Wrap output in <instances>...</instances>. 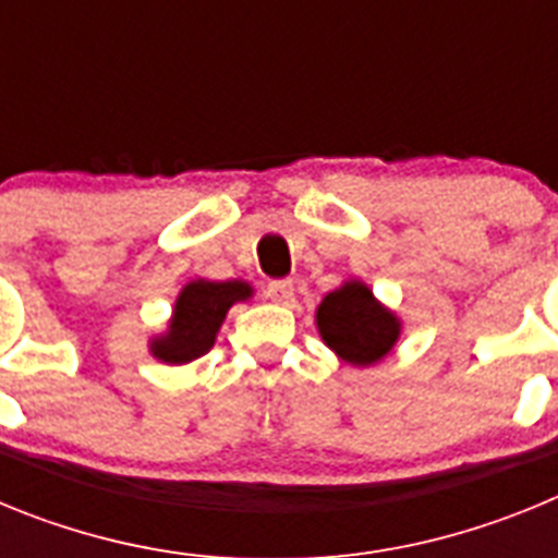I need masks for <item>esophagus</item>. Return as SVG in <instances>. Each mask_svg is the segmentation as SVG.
<instances>
[{
  "mask_svg": "<svg viewBox=\"0 0 558 558\" xmlns=\"http://www.w3.org/2000/svg\"><path fill=\"white\" fill-rule=\"evenodd\" d=\"M293 282L290 279H276V282L268 284V299L276 304H290L293 302Z\"/></svg>",
  "mask_w": 558,
  "mask_h": 558,
  "instance_id": "1",
  "label": "esophagus"
}]
</instances>
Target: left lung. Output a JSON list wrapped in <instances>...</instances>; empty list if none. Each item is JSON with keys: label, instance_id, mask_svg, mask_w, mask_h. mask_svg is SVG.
Returning a JSON list of instances; mask_svg holds the SVG:
<instances>
[{"label": "left lung", "instance_id": "1", "mask_svg": "<svg viewBox=\"0 0 558 558\" xmlns=\"http://www.w3.org/2000/svg\"><path fill=\"white\" fill-rule=\"evenodd\" d=\"M315 327L343 363L368 368L397 347L402 318L379 302L363 279H347L315 307Z\"/></svg>", "mask_w": 558, "mask_h": 558}]
</instances>
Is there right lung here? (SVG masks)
Returning a JSON list of instances; mask_svg holds the SVG:
<instances>
[{
  "label": "right lung",
  "mask_w": 558,
  "mask_h": 558,
  "mask_svg": "<svg viewBox=\"0 0 558 558\" xmlns=\"http://www.w3.org/2000/svg\"><path fill=\"white\" fill-rule=\"evenodd\" d=\"M251 295H254V288L243 279H229V282L192 279L175 295L165 332L147 340L150 354L167 366H184L198 360L215 347L226 313L236 302H248Z\"/></svg>",
  "instance_id": "1"
}]
</instances>
